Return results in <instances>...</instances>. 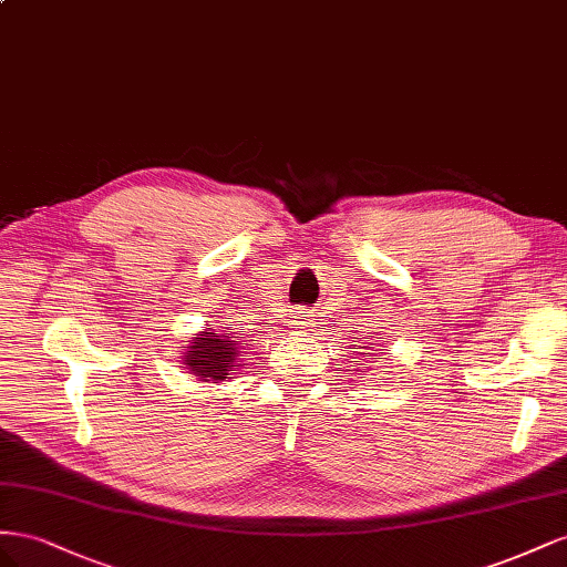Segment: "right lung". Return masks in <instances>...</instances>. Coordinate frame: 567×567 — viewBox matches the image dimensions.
<instances>
[{
    "label": "right lung",
    "instance_id": "right-lung-1",
    "mask_svg": "<svg viewBox=\"0 0 567 567\" xmlns=\"http://www.w3.org/2000/svg\"><path fill=\"white\" fill-rule=\"evenodd\" d=\"M235 342H230L228 334L204 332L202 337L192 339V347L185 355V365L192 370V375L197 378H212V380H225L230 375L228 370L235 365Z\"/></svg>",
    "mask_w": 567,
    "mask_h": 567
}]
</instances>
